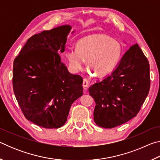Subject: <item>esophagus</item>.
Masks as SVG:
<instances>
[{"label":"esophagus","instance_id":"obj_1","mask_svg":"<svg viewBox=\"0 0 160 160\" xmlns=\"http://www.w3.org/2000/svg\"><path fill=\"white\" fill-rule=\"evenodd\" d=\"M88 84H89V82H88V80H87V79H84V80H83L82 86L84 87V88H86L88 86Z\"/></svg>","mask_w":160,"mask_h":160}]
</instances>
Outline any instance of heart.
Returning <instances> with one entry per match:
<instances>
[{
    "instance_id": "1",
    "label": "heart",
    "mask_w": 160,
    "mask_h": 160,
    "mask_svg": "<svg viewBox=\"0 0 160 160\" xmlns=\"http://www.w3.org/2000/svg\"><path fill=\"white\" fill-rule=\"evenodd\" d=\"M122 54V46L118 40L104 34H91L80 39L76 48L67 50L66 56L72 71L82 69L88 60V65L98 76H103L112 71Z\"/></svg>"
}]
</instances>
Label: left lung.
Masks as SVG:
<instances>
[{"label": "left lung", "instance_id": "obj_1", "mask_svg": "<svg viewBox=\"0 0 160 160\" xmlns=\"http://www.w3.org/2000/svg\"><path fill=\"white\" fill-rule=\"evenodd\" d=\"M150 87V65L136 44L124 53L112 73L89 88L96 103L94 122L112 128L131 120L139 112Z\"/></svg>", "mask_w": 160, "mask_h": 160}]
</instances>
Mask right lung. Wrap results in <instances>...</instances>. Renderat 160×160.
<instances>
[{
	"instance_id": "right-lung-1",
	"label": "right lung",
	"mask_w": 160,
	"mask_h": 160,
	"mask_svg": "<svg viewBox=\"0 0 160 160\" xmlns=\"http://www.w3.org/2000/svg\"><path fill=\"white\" fill-rule=\"evenodd\" d=\"M71 29L65 25L33 35L13 63L19 106L28 120L45 128L63 126L72 104L83 94L82 77L69 72L58 54Z\"/></svg>"
}]
</instances>
